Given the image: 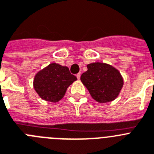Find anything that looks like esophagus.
I'll use <instances>...</instances> for the list:
<instances>
[{
  "label": "esophagus",
  "instance_id": "1",
  "mask_svg": "<svg viewBox=\"0 0 154 154\" xmlns=\"http://www.w3.org/2000/svg\"><path fill=\"white\" fill-rule=\"evenodd\" d=\"M77 79H78V80H80V78H81V73H77Z\"/></svg>",
  "mask_w": 154,
  "mask_h": 154
}]
</instances>
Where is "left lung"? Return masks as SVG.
<instances>
[{"label":"left lung","instance_id":"8db88e82","mask_svg":"<svg viewBox=\"0 0 154 154\" xmlns=\"http://www.w3.org/2000/svg\"><path fill=\"white\" fill-rule=\"evenodd\" d=\"M88 70L81 81L94 99L99 103L113 101L123 87V78L114 66L105 63H92L87 65Z\"/></svg>","mask_w":154,"mask_h":154}]
</instances>
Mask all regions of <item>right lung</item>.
<instances>
[{
	"label": "right lung",
	"mask_w": 154,
	"mask_h": 154,
	"mask_svg": "<svg viewBox=\"0 0 154 154\" xmlns=\"http://www.w3.org/2000/svg\"><path fill=\"white\" fill-rule=\"evenodd\" d=\"M77 77L71 74L67 66L53 63L35 74L33 87L42 99L57 102L65 95L68 87Z\"/></svg>",
	"instance_id": "add662e5"
}]
</instances>
